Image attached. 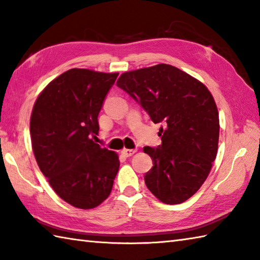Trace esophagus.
I'll return each mask as SVG.
<instances>
[{
  "mask_svg": "<svg viewBox=\"0 0 260 260\" xmlns=\"http://www.w3.org/2000/svg\"><path fill=\"white\" fill-rule=\"evenodd\" d=\"M135 150H129V148H123V150L120 151V153H121V155H124L125 157H129V156H132L133 155V154H135Z\"/></svg>",
  "mask_w": 260,
  "mask_h": 260,
  "instance_id": "34e87169",
  "label": "esophagus"
}]
</instances>
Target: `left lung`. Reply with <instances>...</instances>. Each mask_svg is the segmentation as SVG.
Instances as JSON below:
<instances>
[{
	"instance_id": "obj_1",
	"label": "left lung",
	"mask_w": 260,
	"mask_h": 260,
	"mask_svg": "<svg viewBox=\"0 0 260 260\" xmlns=\"http://www.w3.org/2000/svg\"><path fill=\"white\" fill-rule=\"evenodd\" d=\"M117 86L133 97L154 124L162 145L145 146L153 159L147 189L159 201L179 204L207 180L218 153L219 113L206 85L174 66L159 63L121 74Z\"/></svg>"
}]
</instances>
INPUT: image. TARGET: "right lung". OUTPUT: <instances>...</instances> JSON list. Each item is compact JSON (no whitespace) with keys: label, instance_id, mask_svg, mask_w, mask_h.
Returning <instances> with one entry per match:
<instances>
[{"label":"right lung","instance_id":"obj_1","mask_svg":"<svg viewBox=\"0 0 260 260\" xmlns=\"http://www.w3.org/2000/svg\"><path fill=\"white\" fill-rule=\"evenodd\" d=\"M118 73L74 68L49 82L33 105L31 144L53 191L78 209H93L109 197L118 154L93 142L98 114Z\"/></svg>","mask_w":260,"mask_h":260}]
</instances>
